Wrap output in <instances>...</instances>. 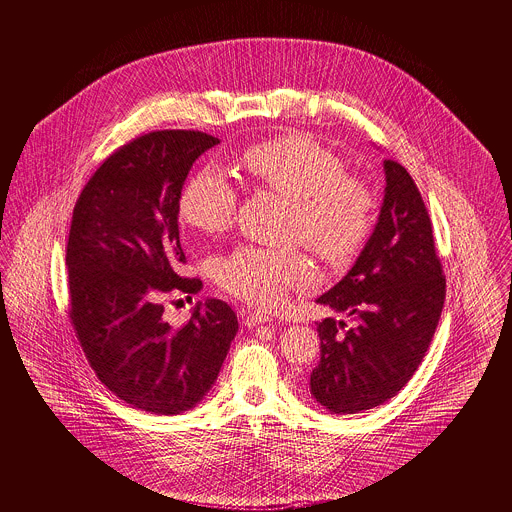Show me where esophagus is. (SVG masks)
<instances>
[{
  "mask_svg": "<svg viewBox=\"0 0 512 512\" xmlns=\"http://www.w3.org/2000/svg\"><path fill=\"white\" fill-rule=\"evenodd\" d=\"M267 321H271V315L265 313V311H249V313L243 315V323H245L247 327H255V325L267 323Z\"/></svg>",
  "mask_w": 512,
  "mask_h": 512,
  "instance_id": "obj_1",
  "label": "esophagus"
}]
</instances>
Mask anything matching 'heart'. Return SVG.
I'll return each mask as SVG.
<instances>
[{
    "mask_svg": "<svg viewBox=\"0 0 512 512\" xmlns=\"http://www.w3.org/2000/svg\"><path fill=\"white\" fill-rule=\"evenodd\" d=\"M247 173L289 199L283 237L301 241L321 261L344 265L364 247L374 225L370 187L346 175V162L307 134L289 132L243 152ZM237 209V189L219 168L195 173L179 199L185 225L213 235L225 231ZM309 259L297 247L239 245L215 263V279L227 293L271 307L311 279Z\"/></svg>",
    "mask_w": 512,
    "mask_h": 512,
    "instance_id": "heart-1",
    "label": "heart"
}]
</instances>
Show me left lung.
Here are the masks:
<instances>
[{
  "label": "left lung",
  "mask_w": 512,
  "mask_h": 512,
  "mask_svg": "<svg viewBox=\"0 0 512 512\" xmlns=\"http://www.w3.org/2000/svg\"><path fill=\"white\" fill-rule=\"evenodd\" d=\"M386 191L372 237L348 275L317 303L356 317L317 323L319 364L309 392L333 414H356L394 398L434 337L446 295L432 223L408 170L384 160Z\"/></svg>",
  "instance_id": "8db88e82"
}]
</instances>
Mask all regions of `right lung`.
<instances>
[{
    "label": "right lung",
    "mask_w": 512,
    "mask_h": 512,
    "mask_svg": "<svg viewBox=\"0 0 512 512\" xmlns=\"http://www.w3.org/2000/svg\"><path fill=\"white\" fill-rule=\"evenodd\" d=\"M219 138L156 130L112 152L80 193L66 247L70 319L98 380L132 408L175 416L213 388L239 323L221 299L170 325L164 301L195 295L183 277L179 199L193 162Z\"/></svg>",
    "instance_id": "add662e5"
}]
</instances>
